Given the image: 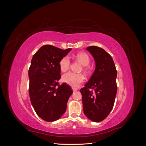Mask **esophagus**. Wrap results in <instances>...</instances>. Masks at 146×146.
Returning a JSON list of instances; mask_svg holds the SVG:
<instances>
[{
    "label": "esophagus",
    "mask_w": 146,
    "mask_h": 146,
    "mask_svg": "<svg viewBox=\"0 0 146 146\" xmlns=\"http://www.w3.org/2000/svg\"><path fill=\"white\" fill-rule=\"evenodd\" d=\"M72 90H73V91L74 92H75V91H77V88H72Z\"/></svg>",
    "instance_id": "1"
}]
</instances>
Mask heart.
Instances as JSON below:
<instances>
[{
  "mask_svg": "<svg viewBox=\"0 0 146 146\" xmlns=\"http://www.w3.org/2000/svg\"><path fill=\"white\" fill-rule=\"evenodd\" d=\"M76 58L80 61L83 66H85V69L86 70V66L90 62V59L88 55L85 52H79L76 56ZM70 64V61L68 56H65L60 61V69L62 72H66L69 69ZM85 76L82 74H77L69 72L64 74L62 77L63 82L68 84L73 88H77L85 80Z\"/></svg>",
  "mask_w": 146,
  "mask_h": 146,
  "instance_id": "heart-1",
  "label": "heart"
}]
</instances>
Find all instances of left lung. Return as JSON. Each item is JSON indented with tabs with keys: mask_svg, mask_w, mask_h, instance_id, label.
I'll return each instance as SVG.
<instances>
[{
	"mask_svg": "<svg viewBox=\"0 0 146 146\" xmlns=\"http://www.w3.org/2000/svg\"><path fill=\"white\" fill-rule=\"evenodd\" d=\"M86 50L94 58L96 68L89 81L80 90L83 112L91 121L99 122L113 109L117 92V70L112 57L103 48L90 46Z\"/></svg>",
	"mask_w": 146,
	"mask_h": 146,
	"instance_id": "1",
	"label": "left lung"
}]
</instances>
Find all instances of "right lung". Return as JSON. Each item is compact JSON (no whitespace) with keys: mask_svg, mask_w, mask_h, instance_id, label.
Returning <instances> with one entry per match:
<instances>
[{"mask_svg":"<svg viewBox=\"0 0 146 146\" xmlns=\"http://www.w3.org/2000/svg\"><path fill=\"white\" fill-rule=\"evenodd\" d=\"M72 48L63 50L51 45L43 46L35 53L29 70V95L37 115L47 122L58 120L65 113L71 87L61 78L59 63Z\"/></svg>","mask_w":146,"mask_h":146,"instance_id":"1","label":"right lung"}]
</instances>
